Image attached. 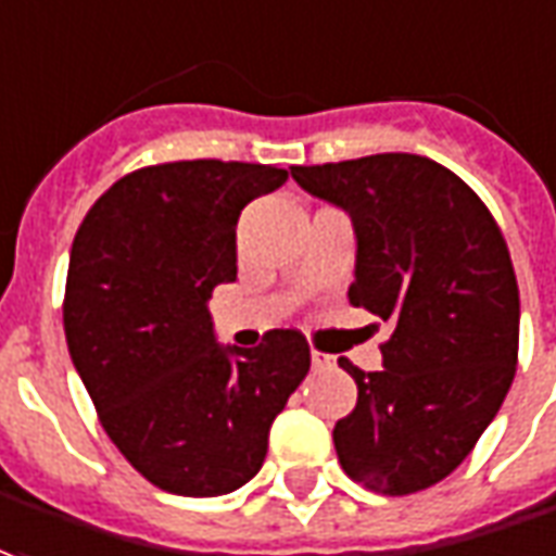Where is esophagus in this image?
Segmentation results:
<instances>
[{
  "instance_id": "1",
  "label": "esophagus",
  "mask_w": 556,
  "mask_h": 556,
  "mask_svg": "<svg viewBox=\"0 0 556 556\" xmlns=\"http://www.w3.org/2000/svg\"><path fill=\"white\" fill-rule=\"evenodd\" d=\"M312 366L315 369H329V366H336V357H329L324 351H312Z\"/></svg>"
}]
</instances>
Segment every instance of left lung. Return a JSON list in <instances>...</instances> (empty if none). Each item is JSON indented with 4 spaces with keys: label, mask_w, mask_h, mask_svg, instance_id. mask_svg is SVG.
<instances>
[{
    "label": "left lung",
    "mask_w": 556,
    "mask_h": 556,
    "mask_svg": "<svg viewBox=\"0 0 556 556\" xmlns=\"http://www.w3.org/2000/svg\"><path fill=\"white\" fill-rule=\"evenodd\" d=\"M302 190L348 212L357 266L348 300L388 320L384 369L363 372L357 408L332 430L348 476L417 493L460 466L496 417L518 366L520 300L488 205L417 154L293 166Z\"/></svg>",
    "instance_id": "left-lung-1"
}]
</instances>
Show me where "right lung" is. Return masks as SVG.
<instances>
[{
	"label": "right lung",
	"mask_w": 556,
	"mask_h": 556,
	"mask_svg": "<svg viewBox=\"0 0 556 556\" xmlns=\"http://www.w3.org/2000/svg\"><path fill=\"white\" fill-rule=\"evenodd\" d=\"M287 168L224 160L148 166L111 184L68 256L63 327L109 439L151 484L224 496L260 472L271 420L308 375L296 329L217 342L208 300L236 281L241 208Z\"/></svg>",
	"instance_id": "right-lung-1"
}]
</instances>
